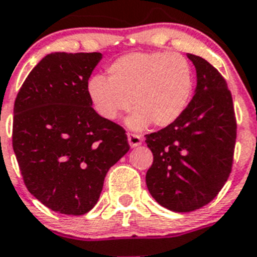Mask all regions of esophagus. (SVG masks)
<instances>
[{
	"label": "esophagus",
	"instance_id": "1",
	"mask_svg": "<svg viewBox=\"0 0 257 257\" xmlns=\"http://www.w3.org/2000/svg\"><path fill=\"white\" fill-rule=\"evenodd\" d=\"M142 137L138 136V134H134V133H129L128 134V142L131 147H137V146L142 145Z\"/></svg>",
	"mask_w": 257,
	"mask_h": 257
}]
</instances>
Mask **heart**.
<instances>
[{
	"label": "heart",
	"instance_id": "obj_1",
	"mask_svg": "<svg viewBox=\"0 0 257 257\" xmlns=\"http://www.w3.org/2000/svg\"><path fill=\"white\" fill-rule=\"evenodd\" d=\"M193 88V70L182 55L133 52L108 66L107 80L92 77L87 92L94 110L106 120H115L133 106L136 111L126 124L141 131L151 123L159 128L174 124L186 112Z\"/></svg>",
	"mask_w": 257,
	"mask_h": 257
}]
</instances>
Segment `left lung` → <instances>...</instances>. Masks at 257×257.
Here are the masks:
<instances>
[{
    "label": "left lung",
    "mask_w": 257,
    "mask_h": 257,
    "mask_svg": "<svg viewBox=\"0 0 257 257\" xmlns=\"http://www.w3.org/2000/svg\"><path fill=\"white\" fill-rule=\"evenodd\" d=\"M197 74L195 96L172 125L146 134L154 163L146 174L152 197L175 212L195 211L214 200L229 178L237 123L221 74L188 54Z\"/></svg>",
    "instance_id": "8db88e82"
}]
</instances>
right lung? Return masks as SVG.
Instances as JSON below:
<instances>
[{
	"instance_id": "add662e5",
	"label": "right lung",
	"mask_w": 257,
	"mask_h": 257,
	"mask_svg": "<svg viewBox=\"0 0 257 257\" xmlns=\"http://www.w3.org/2000/svg\"><path fill=\"white\" fill-rule=\"evenodd\" d=\"M100 52H54L23 83L13 147L28 191L52 211L83 215L100 198L108 169L129 151L125 131L94 111L88 79Z\"/></svg>"
}]
</instances>
